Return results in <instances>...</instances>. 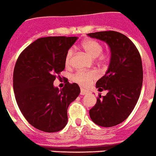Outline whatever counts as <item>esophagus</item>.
<instances>
[{"instance_id":"34e87169","label":"esophagus","mask_w":156,"mask_h":156,"mask_svg":"<svg viewBox=\"0 0 156 156\" xmlns=\"http://www.w3.org/2000/svg\"><path fill=\"white\" fill-rule=\"evenodd\" d=\"M87 93H89L88 91H87V90H84V89H83V88H81V90H80L81 95H84V94H87Z\"/></svg>"}]
</instances>
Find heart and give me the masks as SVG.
Here are the masks:
<instances>
[{"mask_svg": "<svg viewBox=\"0 0 156 156\" xmlns=\"http://www.w3.org/2000/svg\"><path fill=\"white\" fill-rule=\"evenodd\" d=\"M82 48L90 57L93 58H96L97 61L101 63H104L110 60V54L107 53H102V44L99 43L96 40H86L82 43ZM73 54H74L73 49L72 48L69 49L65 54V65L67 66H69L72 64ZM97 78H98V73L94 70H90V71L80 70L74 73L72 76L73 81L79 83L83 87H88L89 85H91L93 83V81L95 80Z\"/></svg>", "mask_w": 156, "mask_h": 156, "instance_id": "obj_1", "label": "heart"}]
</instances>
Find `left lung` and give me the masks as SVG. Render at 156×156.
<instances>
[{
    "instance_id": "obj_1",
    "label": "left lung",
    "mask_w": 156,
    "mask_h": 156,
    "mask_svg": "<svg viewBox=\"0 0 156 156\" xmlns=\"http://www.w3.org/2000/svg\"><path fill=\"white\" fill-rule=\"evenodd\" d=\"M88 36L106 42L111 50L108 70L96 83L98 91L108 93L98 94L89 114L98 126L112 127L129 116L139 99L143 83L141 57L133 42L122 33L108 30L89 33Z\"/></svg>"
}]
</instances>
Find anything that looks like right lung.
Wrapping results in <instances>:
<instances>
[{"mask_svg": "<svg viewBox=\"0 0 156 156\" xmlns=\"http://www.w3.org/2000/svg\"><path fill=\"white\" fill-rule=\"evenodd\" d=\"M76 40L77 37L40 38L25 48L16 62V100L23 117L37 129L55 133L67 124L68 107L80 89L77 83L68 82L59 90L54 81L65 69V54Z\"/></svg>", "mask_w": 156, "mask_h": 156, "instance_id": "add662e5", "label": "right lung"}]
</instances>
